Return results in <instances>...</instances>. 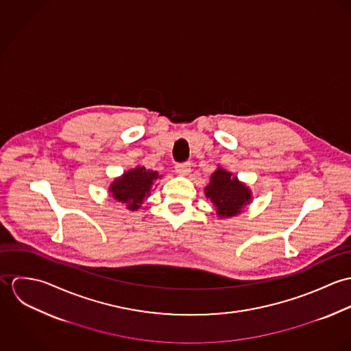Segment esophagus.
I'll return each mask as SVG.
<instances>
[{
	"mask_svg": "<svg viewBox=\"0 0 351 351\" xmlns=\"http://www.w3.org/2000/svg\"><path fill=\"white\" fill-rule=\"evenodd\" d=\"M191 171V163L189 162H184V163H178L176 166V173L178 176H188Z\"/></svg>",
	"mask_w": 351,
	"mask_h": 351,
	"instance_id": "1",
	"label": "esophagus"
}]
</instances>
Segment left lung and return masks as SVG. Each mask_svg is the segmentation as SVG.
Here are the masks:
<instances>
[{
  "instance_id": "1",
  "label": "left lung",
  "mask_w": 351,
  "mask_h": 351,
  "mask_svg": "<svg viewBox=\"0 0 351 351\" xmlns=\"http://www.w3.org/2000/svg\"><path fill=\"white\" fill-rule=\"evenodd\" d=\"M205 196L216 206L219 217L239 215L251 201L250 188L221 167H217L210 176L209 185L205 186Z\"/></svg>"
}]
</instances>
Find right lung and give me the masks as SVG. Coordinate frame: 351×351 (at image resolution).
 <instances>
[{"mask_svg":"<svg viewBox=\"0 0 351 351\" xmlns=\"http://www.w3.org/2000/svg\"><path fill=\"white\" fill-rule=\"evenodd\" d=\"M158 178L159 174L156 171L147 170L145 166H138L116 178L110 184L109 192L114 200L127 204L130 210H136L146 197L150 196L151 186Z\"/></svg>","mask_w":351,"mask_h":351,"instance_id":"add662e5","label":"right lung"}]
</instances>
